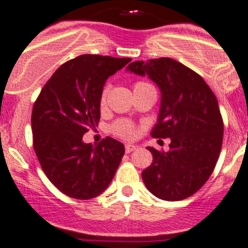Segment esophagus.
<instances>
[{
    "instance_id": "obj_1",
    "label": "esophagus",
    "mask_w": 248,
    "mask_h": 248,
    "mask_svg": "<svg viewBox=\"0 0 248 248\" xmlns=\"http://www.w3.org/2000/svg\"><path fill=\"white\" fill-rule=\"evenodd\" d=\"M136 148H137V147H136V145H133V144H126V147H124V150H126V153L128 154V153L136 150Z\"/></svg>"
}]
</instances>
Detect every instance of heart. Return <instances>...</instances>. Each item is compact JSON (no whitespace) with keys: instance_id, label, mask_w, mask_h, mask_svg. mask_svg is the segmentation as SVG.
Listing matches in <instances>:
<instances>
[{"instance_id":"obj_1","label":"heart","mask_w":248,"mask_h":248,"mask_svg":"<svg viewBox=\"0 0 248 248\" xmlns=\"http://www.w3.org/2000/svg\"><path fill=\"white\" fill-rule=\"evenodd\" d=\"M147 87H150L148 83L136 82L135 85H133V90L142 89V88H147ZM106 94H108V88L105 87L103 89V92H101V95H100L101 106L105 104ZM111 132H112L115 136H117V137L120 138H124V140H132V138L136 136V127L131 121H127V120H119V121H116L112 126H111Z\"/></svg>"}]
</instances>
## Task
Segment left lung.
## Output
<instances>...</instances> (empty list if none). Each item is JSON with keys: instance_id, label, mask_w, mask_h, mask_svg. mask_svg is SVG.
<instances>
[{"instance_id": "obj_1", "label": "left lung", "mask_w": 248, "mask_h": 248, "mask_svg": "<svg viewBox=\"0 0 248 248\" xmlns=\"http://www.w3.org/2000/svg\"><path fill=\"white\" fill-rule=\"evenodd\" d=\"M127 71L147 75L160 88V112L150 135L171 140L166 153L148 147L153 161L143 182L160 200L188 198L208 181L220 154L224 124L217 96L198 73L170 57L132 62Z\"/></svg>"}]
</instances>
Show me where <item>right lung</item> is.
<instances>
[{"label":"right lung","mask_w":248,"mask_h":248,"mask_svg":"<svg viewBox=\"0 0 248 248\" xmlns=\"http://www.w3.org/2000/svg\"><path fill=\"white\" fill-rule=\"evenodd\" d=\"M129 61L100 55L69 60L51 76L34 103V150L47 179L68 197H98L121 163L122 143L106 137L93 147L83 142V136L98 126L106 79Z\"/></svg>","instance_id":"obj_1"}]
</instances>
